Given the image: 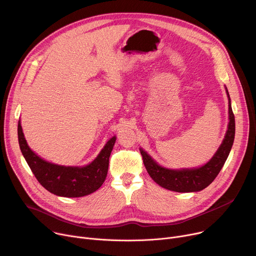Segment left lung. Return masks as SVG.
<instances>
[{
  "label": "left lung",
  "mask_w": 256,
  "mask_h": 256,
  "mask_svg": "<svg viewBox=\"0 0 256 256\" xmlns=\"http://www.w3.org/2000/svg\"><path fill=\"white\" fill-rule=\"evenodd\" d=\"M229 98V124L222 142L214 156L204 166L193 168L172 170L160 166L146 152L140 148L144 164L152 179L160 186L176 192H197L206 188L218 175L224 162L229 156L235 138V117L231 106V98L226 88Z\"/></svg>",
  "instance_id": "8db88e82"
}]
</instances>
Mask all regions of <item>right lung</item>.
I'll use <instances>...</instances> for the list:
<instances>
[{
	"instance_id": "obj_1",
	"label": "right lung",
	"mask_w": 256,
	"mask_h": 256,
	"mask_svg": "<svg viewBox=\"0 0 256 256\" xmlns=\"http://www.w3.org/2000/svg\"><path fill=\"white\" fill-rule=\"evenodd\" d=\"M18 141L25 160L42 187L58 196L82 197L96 191L104 182L116 136L108 141L92 162L84 166H59L40 158L28 146L20 121Z\"/></svg>"
}]
</instances>
